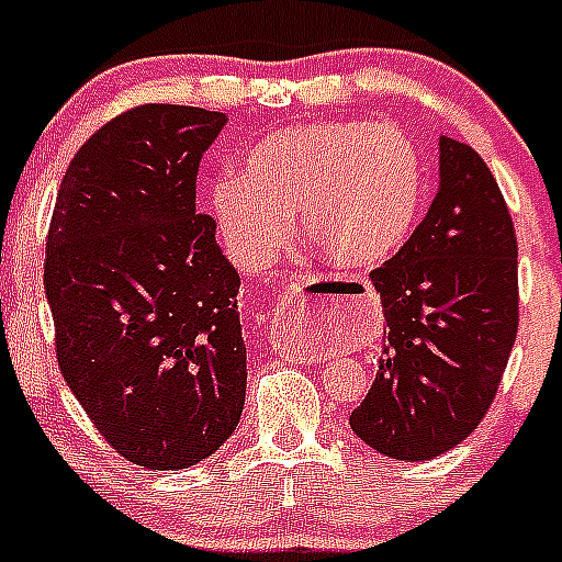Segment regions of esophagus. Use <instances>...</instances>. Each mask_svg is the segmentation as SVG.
Returning a JSON list of instances; mask_svg holds the SVG:
<instances>
[{
	"label": "esophagus",
	"mask_w": 562,
	"mask_h": 562,
	"mask_svg": "<svg viewBox=\"0 0 562 562\" xmlns=\"http://www.w3.org/2000/svg\"><path fill=\"white\" fill-rule=\"evenodd\" d=\"M295 295H297V290L292 286V290L286 292V301H290V297H295ZM290 326H292L290 317H284V312H276V315L270 317V342L276 346L278 351H284L286 357L301 355V351H295V337H292ZM297 349H301V346H297Z\"/></svg>",
	"instance_id": "obj_1"
}]
</instances>
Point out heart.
I'll return each instance as SVG.
<instances>
[{"mask_svg": "<svg viewBox=\"0 0 562 562\" xmlns=\"http://www.w3.org/2000/svg\"><path fill=\"white\" fill-rule=\"evenodd\" d=\"M425 162L391 123L324 121L281 128L247 151L241 177L213 188L222 236L247 265H265L290 233V216L337 267L394 256L419 220Z\"/></svg>", "mask_w": 562, "mask_h": 562, "instance_id": "1", "label": "heart"}]
</instances>
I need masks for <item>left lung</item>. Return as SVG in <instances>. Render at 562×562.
Masks as SVG:
<instances>
[{
  "label": "left lung",
  "instance_id": "8db88e82",
  "mask_svg": "<svg viewBox=\"0 0 562 562\" xmlns=\"http://www.w3.org/2000/svg\"><path fill=\"white\" fill-rule=\"evenodd\" d=\"M439 193L371 272L389 324L380 371L349 425L400 461L448 453L479 428L518 335V238L493 171L439 140Z\"/></svg>",
  "mask_w": 562,
  "mask_h": 562
}]
</instances>
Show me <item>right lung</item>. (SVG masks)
I'll return each instance as SVG.
<instances>
[{
  "mask_svg": "<svg viewBox=\"0 0 562 562\" xmlns=\"http://www.w3.org/2000/svg\"><path fill=\"white\" fill-rule=\"evenodd\" d=\"M227 117L146 103L69 162L47 231L56 360L114 453L146 470L207 459L245 408L238 272L196 213V171Z\"/></svg>",
  "mask_w": 562,
  "mask_h": 562,
  "instance_id": "right-lung-1",
  "label": "right lung"
}]
</instances>
